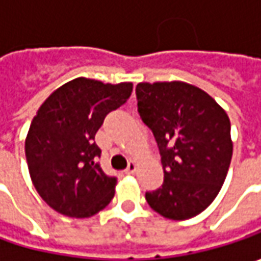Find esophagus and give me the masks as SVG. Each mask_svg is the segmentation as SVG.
<instances>
[{
    "instance_id": "34e87169",
    "label": "esophagus",
    "mask_w": 261,
    "mask_h": 261,
    "mask_svg": "<svg viewBox=\"0 0 261 261\" xmlns=\"http://www.w3.org/2000/svg\"><path fill=\"white\" fill-rule=\"evenodd\" d=\"M136 163L135 161H130L129 164H127V167H126V174H134L136 171Z\"/></svg>"
}]
</instances>
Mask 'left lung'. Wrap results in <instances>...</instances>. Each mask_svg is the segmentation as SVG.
I'll use <instances>...</instances> for the list:
<instances>
[{"label":"left lung","mask_w":261,"mask_h":261,"mask_svg":"<svg viewBox=\"0 0 261 261\" xmlns=\"http://www.w3.org/2000/svg\"><path fill=\"white\" fill-rule=\"evenodd\" d=\"M136 98L164 170L163 186L145 193L148 205L174 221L199 215L219 193L231 164L229 117L207 93L183 81L139 83Z\"/></svg>","instance_id":"1"}]
</instances>
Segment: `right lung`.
Here are the masks:
<instances>
[{"instance_id": "obj_1", "label": "right lung", "mask_w": 261, "mask_h": 261, "mask_svg": "<svg viewBox=\"0 0 261 261\" xmlns=\"http://www.w3.org/2000/svg\"><path fill=\"white\" fill-rule=\"evenodd\" d=\"M132 88V83L105 84L80 76L39 107L25 138V158L37 193L56 212L90 218L113 199L117 180L97 163L101 149L94 136Z\"/></svg>"}]
</instances>
